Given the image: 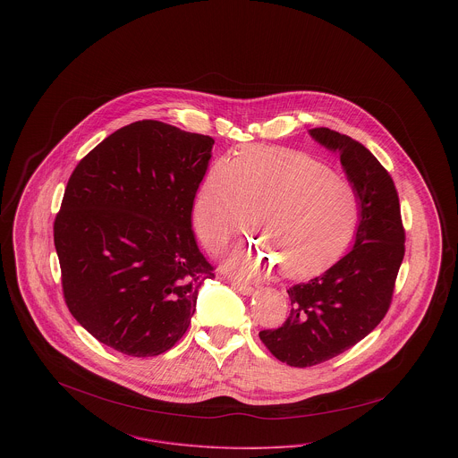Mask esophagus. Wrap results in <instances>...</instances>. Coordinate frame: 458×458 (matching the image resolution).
I'll list each match as a JSON object with an SVG mask.
<instances>
[{
	"label": "esophagus",
	"mask_w": 458,
	"mask_h": 458,
	"mask_svg": "<svg viewBox=\"0 0 458 458\" xmlns=\"http://www.w3.org/2000/svg\"><path fill=\"white\" fill-rule=\"evenodd\" d=\"M231 285L238 291V293H242V294H247V296H250L252 293H254V287L252 285H247V284H240V282H231Z\"/></svg>",
	"instance_id": "esophagus-1"
}]
</instances>
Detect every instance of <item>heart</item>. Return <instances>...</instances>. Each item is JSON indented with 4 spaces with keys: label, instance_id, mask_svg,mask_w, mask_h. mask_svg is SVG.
Segmentation results:
<instances>
[{
    "label": "heart",
    "instance_id": "1",
    "mask_svg": "<svg viewBox=\"0 0 458 458\" xmlns=\"http://www.w3.org/2000/svg\"><path fill=\"white\" fill-rule=\"evenodd\" d=\"M252 213L267 245L236 250L227 269L254 278L278 262L284 275L305 276L347 247L360 202L345 178L305 153L249 148L211 165L197 192L194 225L204 245L220 252L249 231Z\"/></svg>",
    "mask_w": 458,
    "mask_h": 458
}]
</instances>
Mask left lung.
I'll use <instances>...</instances> for the list:
<instances>
[{
    "instance_id": "1",
    "label": "left lung",
    "mask_w": 458,
    "mask_h": 458,
    "mask_svg": "<svg viewBox=\"0 0 458 458\" xmlns=\"http://www.w3.org/2000/svg\"><path fill=\"white\" fill-rule=\"evenodd\" d=\"M310 135L338 151L360 202L352 250L323 275L287 289L291 314L276 329L259 331L267 351L291 367L327 361L363 340L386 316L405 254V231L390 173L349 135L312 129Z\"/></svg>"
}]
</instances>
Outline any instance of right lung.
I'll use <instances>...</instances> for the list:
<instances>
[{"label":"right lung","mask_w":458,"mask_h":458,"mask_svg":"<svg viewBox=\"0 0 458 458\" xmlns=\"http://www.w3.org/2000/svg\"><path fill=\"white\" fill-rule=\"evenodd\" d=\"M215 140L142 120L73 169L55 220L66 307L98 342L146 358L187 331L213 266L192 231Z\"/></svg>","instance_id":"add662e5"}]
</instances>
